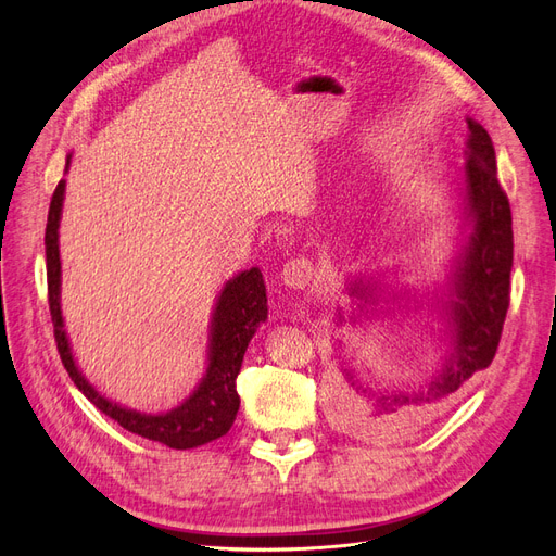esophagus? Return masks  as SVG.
I'll use <instances>...</instances> for the list:
<instances>
[{
  "instance_id": "obj_1",
  "label": "esophagus",
  "mask_w": 556,
  "mask_h": 556,
  "mask_svg": "<svg viewBox=\"0 0 556 556\" xmlns=\"http://www.w3.org/2000/svg\"><path fill=\"white\" fill-rule=\"evenodd\" d=\"M311 280H313V264L304 257L285 262L280 268V282L285 285V288L304 290Z\"/></svg>"
}]
</instances>
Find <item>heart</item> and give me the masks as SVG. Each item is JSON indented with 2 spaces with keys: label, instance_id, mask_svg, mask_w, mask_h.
<instances>
[{
  "label": "heart",
  "instance_id": "heart-1",
  "mask_svg": "<svg viewBox=\"0 0 556 556\" xmlns=\"http://www.w3.org/2000/svg\"><path fill=\"white\" fill-rule=\"evenodd\" d=\"M225 215H227V217H229V211H227V213H225Z\"/></svg>",
  "mask_w": 556,
  "mask_h": 556
}]
</instances>
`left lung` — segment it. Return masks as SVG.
<instances>
[{
    "instance_id": "obj_1",
    "label": "left lung",
    "mask_w": 556,
    "mask_h": 556,
    "mask_svg": "<svg viewBox=\"0 0 556 556\" xmlns=\"http://www.w3.org/2000/svg\"><path fill=\"white\" fill-rule=\"evenodd\" d=\"M466 123V166L459 188L466 239L450 264L445 292L439 299L447 343L441 368L415 384L374 387L357 374L339 341L336 357L341 382L336 387V408L343 427L366 439H401L439 417L457 401L473 374L490 366L496 355L510 304L513 215L496 178L490 134L473 117ZM348 292L364 304L376 301L371 280H350ZM359 317L362 313L348 315L350 325H357ZM343 323L339 311L336 325Z\"/></svg>"
}]
</instances>
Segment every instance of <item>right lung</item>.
<instances>
[{
	"label": "right lung",
	"mask_w": 556,
	"mask_h": 556,
	"mask_svg": "<svg viewBox=\"0 0 556 556\" xmlns=\"http://www.w3.org/2000/svg\"><path fill=\"white\" fill-rule=\"evenodd\" d=\"M72 155H66V169H70ZM64 169V172H66ZM66 180H60L48 208L46 225V274H48V306L53 317L55 343L66 374L74 380L78 390L86 394L94 406L115 419L123 429L139 433L148 441H157L174 450H190L206 445L225 435L233 419H237L241 399L237 392V376L241 371L248 343L255 336L257 327L266 323V285L257 266L241 271L225 282L217 294L211 333H208V366L204 378L199 380L194 392L185 399L180 406L148 415L117 406L111 399L99 394L94 387L78 371L74 352L64 331V317L60 306V285H62V262H60V217L64 204Z\"/></svg>",
	"instance_id": "1"
}]
</instances>
